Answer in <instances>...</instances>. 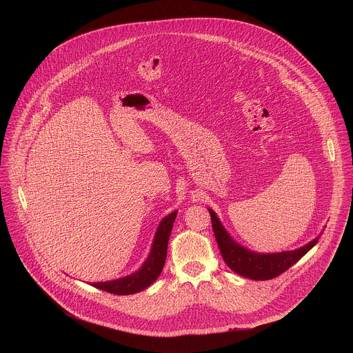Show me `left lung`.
<instances>
[{
  "instance_id": "1",
  "label": "left lung",
  "mask_w": 353,
  "mask_h": 353,
  "mask_svg": "<svg viewBox=\"0 0 353 353\" xmlns=\"http://www.w3.org/2000/svg\"><path fill=\"white\" fill-rule=\"evenodd\" d=\"M208 210L210 214L214 238L224 262L235 273L252 280H270L277 277L292 265H295L303 255L310 252L318 243V239L322 235L321 232L311 242L296 250L280 252H252L250 249L239 245L228 234L214 210H212L210 208H208Z\"/></svg>"
}]
</instances>
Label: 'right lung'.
I'll return each mask as SVG.
<instances>
[{
    "label": "right lung",
    "instance_id": "1",
    "mask_svg": "<svg viewBox=\"0 0 353 353\" xmlns=\"http://www.w3.org/2000/svg\"><path fill=\"white\" fill-rule=\"evenodd\" d=\"M176 213L178 210L171 212L159 223V227L153 236L151 252L139 270L125 277H119L117 280L91 283V285L114 295H132L148 288L152 283L156 281V279L160 276L163 270L167 256L168 239Z\"/></svg>",
    "mask_w": 353,
    "mask_h": 353
}]
</instances>
